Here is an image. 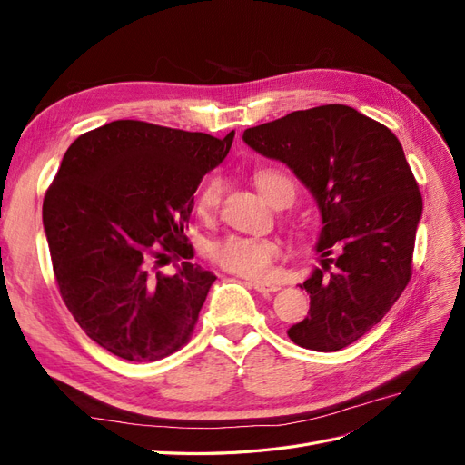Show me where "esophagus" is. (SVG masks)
<instances>
[{
  "instance_id": "esophagus-1",
  "label": "esophagus",
  "mask_w": 465,
  "mask_h": 465,
  "mask_svg": "<svg viewBox=\"0 0 465 465\" xmlns=\"http://www.w3.org/2000/svg\"><path fill=\"white\" fill-rule=\"evenodd\" d=\"M254 289L262 294H270V292H275L279 291L277 285H272V283H262V281H254Z\"/></svg>"
}]
</instances>
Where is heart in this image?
Listing matches in <instances>:
<instances>
[{
  "label": "heart",
  "mask_w": 465,
  "mask_h": 465,
  "mask_svg": "<svg viewBox=\"0 0 465 465\" xmlns=\"http://www.w3.org/2000/svg\"><path fill=\"white\" fill-rule=\"evenodd\" d=\"M289 182L287 176L265 171L256 176V186L262 192L267 202H273L277 188ZM223 184L219 178H211L202 186L195 195V213L202 219H209L215 213V209L221 200ZM281 248L275 241L270 238H256V236H241L229 234L209 246V256L223 270L231 273L250 277V279H267L273 270V262L279 258Z\"/></svg>",
  "instance_id": "heart-1"
}]
</instances>
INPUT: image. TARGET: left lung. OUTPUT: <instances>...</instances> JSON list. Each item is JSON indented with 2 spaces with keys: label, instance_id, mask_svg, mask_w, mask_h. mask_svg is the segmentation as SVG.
<instances>
[{
  "label": "left lung",
  "instance_id": "8db88e82",
  "mask_svg": "<svg viewBox=\"0 0 465 465\" xmlns=\"http://www.w3.org/2000/svg\"><path fill=\"white\" fill-rule=\"evenodd\" d=\"M242 139L287 164L316 200L322 267L301 285L308 316L287 333L306 349L340 351L376 326L411 279L423 198L401 143L345 104L291 112Z\"/></svg>",
  "mask_w": 465,
  "mask_h": 465
}]
</instances>
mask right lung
<instances>
[{"label":"right lung","mask_w":465,"mask_h":465,"mask_svg":"<svg viewBox=\"0 0 465 465\" xmlns=\"http://www.w3.org/2000/svg\"><path fill=\"white\" fill-rule=\"evenodd\" d=\"M232 137L116 120L65 151L42 203L55 283L81 330L112 355L159 361L190 340L217 277L190 262L184 229ZM180 259L173 276L158 270Z\"/></svg>","instance_id":"right-lung-1"}]
</instances>
